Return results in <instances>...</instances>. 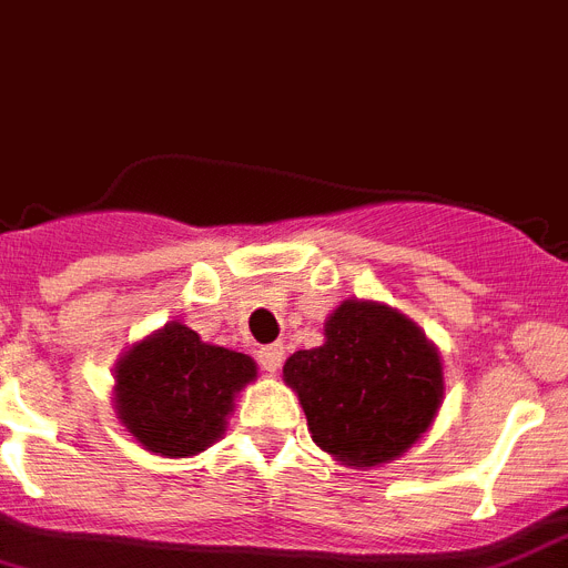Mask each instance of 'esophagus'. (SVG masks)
<instances>
[{
    "label": "esophagus",
    "mask_w": 568,
    "mask_h": 568,
    "mask_svg": "<svg viewBox=\"0 0 568 568\" xmlns=\"http://www.w3.org/2000/svg\"><path fill=\"white\" fill-rule=\"evenodd\" d=\"M256 357H260V366H263L265 372L274 374L280 368V363H283V345H263V348L256 352Z\"/></svg>",
    "instance_id": "esophagus-1"
}]
</instances>
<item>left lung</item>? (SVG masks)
I'll list each match as a JSON object with an SVG mask.
<instances>
[{"mask_svg":"<svg viewBox=\"0 0 568 568\" xmlns=\"http://www.w3.org/2000/svg\"><path fill=\"white\" fill-rule=\"evenodd\" d=\"M283 377L314 443L348 466L403 455L440 408L443 366L426 334L388 305L345 300L325 343L291 354Z\"/></svg>","mask_w":568,"mask_h":568,"instance_id":"left-lung-1","label":"left lung"}]
</instances>
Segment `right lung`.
Returning a JSON list of instances; mask_svg holds the SVG:
<instances>
[{
	"label": "right lung",
	"mask_w": 568,
	"mask_h": 568,
	"mask_svg": "<svg viewBox=\"0 0 568 568\" xmlns=\"http://www.w3.org/2000/svg\"><path fill=\"white\" fill-rule=\"evenodd\" d=\"M256 377L248 354L202 343L171 323L136 343L116 366V414L156 455L189 457L225 432L234 394Z\"/></svg>",
	"instance_id": "1"
}]
</instances>
